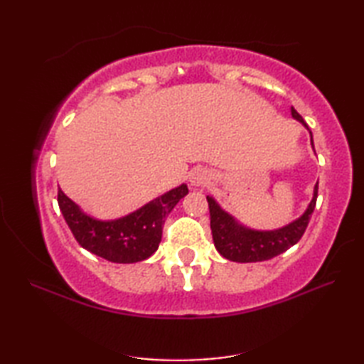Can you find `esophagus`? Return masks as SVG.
<instances>
[{
    "instance_id": "34e87169",
    "label": "esophagus",
    "mask_w": 364,
    "mask_h": 364,
    "mask_svg": "<svg viewBox=\"0 0 364 364\" xmlns=\"http://www.w3.org/2000/svg\"><path fill=\"white\" fill-rule=\"evenodd\" d=\"M189 181L194 188H205L206 184L211 181V173L208 172L206 168L197 167V168L192 170V173L189 176Z\"/></svg>"
}]
</instances>
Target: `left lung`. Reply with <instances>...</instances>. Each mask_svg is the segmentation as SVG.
<instances>
[{
    "label": "left lung",
    "instance_id": "1",
    "mask_svg": "<svg viewBox=\"0 0 364 364\" xmlns=\"http://www.w3.org/2000/svg\"><path fill=\"white\" fill-rule=\"evenodd\" d=\"M291 114L297 119L301 125L308 128L301 115L291 107ZM311 134V131H310ZM313 145V134H311ZM314 146V145H313ZM208 206H210L211 215V233L215 249L223 258L236 262H257L266 261L277 257L292 245H296L300 237L304 236L305 230L310 223L311 214L314 211L316 200H318V184L314 186L313 200L308 205L306 211L300 215L297 220L291 222L289 225L272 231H258L241 225L233 215L225 213L215 203L213 197H206Z\"/></svg>",
    "mask_w": 364,
    "mask_h": 364
}]
</instances>
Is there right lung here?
Wrapping results in <instances>:
<instances>
[{
	"mask_svg": "<svg viewBox=\"0 0 364 364\" xmlns=\"http://www.w3.org/2000/svg\"><path fill=\"white\" fill-rule=\"evenodd\" d=\"M188 192L186 184H181L115 220L90 218L60 189L58 203L68 228L82 249L111 262L129 264L144 261L158 250L166 218Z\"/></svg>",
	"mask_w": 364,
	"mask_h": 364,
	"instance_id": "obj_1",
	"label": "right lung"
}]
</instances>
